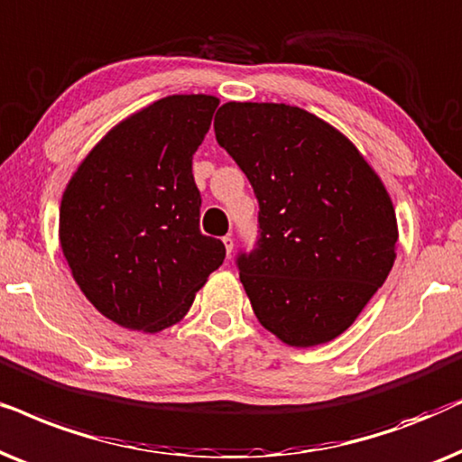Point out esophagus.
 <instances>
[{"mask_svg": "<svg viewBox=\"0 0 462 462\" xmlns=\"http://www.w3.org/2000/svg\"><path fill=\"white\" fill-rule=\"evenodd\" d=\"M221 241H224L226 254H227V257H230L232 251H235V241H232V236H224V238H221Z\"/></svg>", "mask_w": 462, "mask_h": 462, "instance_id": "1", "label": "esophagus"}]
</instances>
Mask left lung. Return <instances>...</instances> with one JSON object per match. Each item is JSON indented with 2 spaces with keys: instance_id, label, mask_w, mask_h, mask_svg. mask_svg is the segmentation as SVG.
Here are the masks:
<instances>
[{
  "instance_id": "left-lung-1",
  "label": "left lung",
  "mask_w": 462,
  "mask_h": 462,
  "mask_svg": "<svg viewBox=\"0 0 462 462\" xmlns=\"http://www.w3.org/2000/svg\"><path fill=\"white\" fill-rule=\"evenodd\" d=\"M215 139L260 202V238L238 255L263 328L309 348L346 331L395 262L391 196L328 122L285 103H224Z\"/></svg>"
}]
</instances>
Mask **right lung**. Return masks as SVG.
Listing matches in <instances>:
<instances>
[{"mask_svg":"<svg viewBox=\"0 0 462 462\" xmlns=\"http://www.w3.org/2000/svg\"><path fill=\"white\" fill-rule=\"evenodd\" d=\"M219 98L164 97L92 147L67 183L60 249L88 302L109 321L156 334L181 321L224 243L200 232L192 156Z\"/></svg>","mask_w":462,"mask_h":462,"instance_id":"1","label":"right lung"}]
</instances>
